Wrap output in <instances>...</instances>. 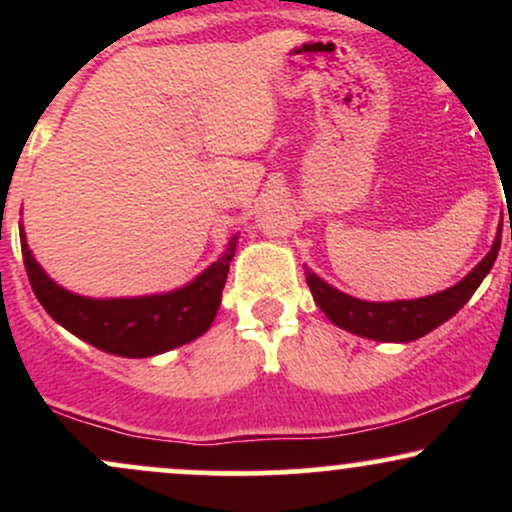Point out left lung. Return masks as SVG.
Instances as JSON below:
<instances>
[{"instance_id": "obj_1", "label": "left lung", "mask_w": 512, "mask_h": 512, "mask_svg": "<svg viewBox=\"0 0 512 512\" xmlns=\"http://www.w3.org/2000/svg\"><path fill=\"white\" fill-rule=\"evenodd\" d=\"M498 250H501V238L496 236L489 255L464 276L460 284H455L448 291H440L436 296L416 298V301L368 303L332 289L313 272H305V279H308L310 293H313L322 313L342 330L354 332L358 337L375 339V342H414V339L436 330L445 320H450L472 298L484 276L491 272Z\"/></svg>"}]
</instances>
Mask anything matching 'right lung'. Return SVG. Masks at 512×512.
Wrapping results in <instances>:
<instances>
[{
  "mask_svg": "<svg viewBox=\"0 0 512 512\" xmlns=\"http://www.w3.org/2000/svg\"><path fill=\"white\" fill-rule=\"evenodd\" d=\"M236 243L238 236H233L219 260L185 289L163 296L110 298V301H93L57 286L35 262L23 233L21 255L35 298L48 310L52 320L108 354L144 358L192 342L209 330L221 305V291Z\"/></svg>",
  "mask_w": 512,
  "mask_h": 512,
  "instance_id": "right-lung-1",
  "label": "right lung"
}]
</instances>
